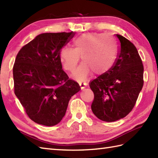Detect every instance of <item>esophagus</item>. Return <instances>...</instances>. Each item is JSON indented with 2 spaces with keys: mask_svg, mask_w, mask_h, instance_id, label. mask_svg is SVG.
<instances>
[{
  "mask_svg": "<svg viewBox=\"0 0 158 158\" xmlns=\"http://www.w3.org/2000/svg\"><path fill=\"white\" fill-rule=\"evenodd\" d=\"M79 85H80V87H81V89H84L85 87L87 86V83H82V82H81V83H79Z\"/></svg>",
  "mask_w": 158,
  "mask_h": 158,
  "instance_id": "esophagus-1",
  "label": "esophagus"
}]
</instances>
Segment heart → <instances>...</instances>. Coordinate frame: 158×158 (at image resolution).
I'll return each mask as SVG.
<instances>
[{
	"mask_svg": "<svg viewBox=\"0 0 158 158\" xmlns=\"http://www.w3.org/2000/svg\"><path fill=\"white\" fill-rule=\"evenodd\" d=\"M73 49L64 47L60 52V60L63 68L72 72L81 57L83 64L73 73L78 81L85 80L90 74L101 75L112 68L117 53V43L113 37L100 33H86L76 38Z\"/></svg>",
	"mask_w": 158,
	"mask_h": 158,
	"instance_id": "heart-1",
	"label": "heart"
}]
</instances>
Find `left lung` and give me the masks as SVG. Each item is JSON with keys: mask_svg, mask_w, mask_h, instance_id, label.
I'll return each mask as SVG.
<instances>
[{"mask_svg": "<svg viewBox=\"0 0 158 158\" xmlns=\"http://www.w3.org/2000/svg\"><path fill=\"white\" fill-rule=\"evenodd\" d=\"M119 52L112 68L90 82L94 94L91 108L100 120L112 122L132 111L143 88L144 67L137 49L120 35Z\"/></svg>", "mask_w": 158, "mask_h": 158, "instance_id": "8db88e82", "label": "left lung"}]
</instances>
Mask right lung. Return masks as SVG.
Masks as SVG:
<instances>
[{"mask_svg": "<svg viewBox=\"0 0 158 158\" xmlns=\"http://www.w3.org/2000/svg\"><path fill=\"white\" fill-rule=\"evenodd\" d=\"M75 32L43 33L23 46L13 68L14 92L35 123L53 126L65 115L78 83L62 69L60 52Z\"/></svg>", "mask_w": 158, "mask_h": 158, "instance_id": "1", "label": "right lung"}]
</instances>
